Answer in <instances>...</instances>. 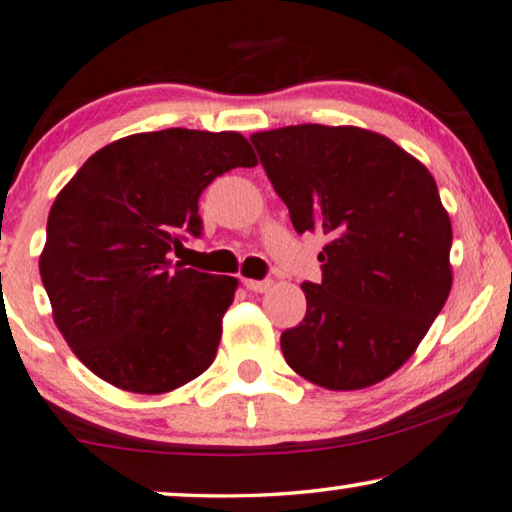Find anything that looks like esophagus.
<instances>
[{
  "label": "esophagus",
  "mask_w": 512,
  "mask_h": 512,
  "mask_svg": "<svg viewBox=\"0 0 512 512\" xmlns=\"http://www.w3.org/2000/svg\"><path fill=\"white\" fill-rule=\"evenodd\" d=\"M244 281V286L249 288V291H254V293H268L270 288H272V279H242Z\"/></svg>",
  "instance_id": "obj_1"
}]
</instances>
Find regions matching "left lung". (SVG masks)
Listing matches in <instances>:
<instances>
[{"label": "left lung", "instance_id": "8db88e82", "mask_svg": "<svg viewBox=\"0 0 512 512\" xmlns=\"http://www.w3.org/2000/svg\"><path fill=\"white\" fill-rule=\"evenodd\" d=\"M298 233L328 238L307 314L281 332L293 372L328 390L388 379L453 286V228L429 170L381 133L298 124L251 136Z\"/></svg>", "mask_w": 512, "mask_h": 512}]
</instances>
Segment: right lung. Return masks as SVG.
Returning <instances> with one entry per match:
<instances>
[{"mask_svg": "<svg viewBox=\"0 0 512 512\" xmlns=\"http://www.w3.org/2000/svg\"><path fill=\"white\" fill-rule=\"evenodd\" d=\"M235 131L164 129L101 147L59 191L39 270L55 325L115 388L161 395L201 376L238 279L173 263L214 177L256 166Z\"/></svg>", "mask_w": 512, "mask_h": 512, "instance_id": "obj_1", "label": "right lung"}]
</instances>
